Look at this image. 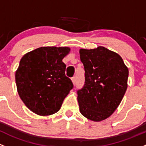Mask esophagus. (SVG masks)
<instances>
[{"mask_svg":"<svg viewBox=\"0 0 146 146\" xmlns=\"http://www.w3.org/2000/svg\"><path fill=\"white\" fill-rule=\"evenodd\" d=\"M72 82H73V85H76V77H73L72 78Z\"/></svg>","mask_w":146,"mask_h":146,"instance_id":"34e87169","label":"esophagus"}]
</instances>
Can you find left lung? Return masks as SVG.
<instances>
[{
    "instance_id": "left-lung-1",
    "label": "left lung",
    "mask_w": 146,
    "mask_h": 146,
    "mask_svg": "<svg viewBox=\"0 0 146 146\" xmlns=\"http://www.w3.org/2000/svg\"><path fill=\"white\" fill-rule=\"evenodd\" d=\"M85 68V85L78 90L80 112L86 118L100 122L117 109L127 89L128 68L117 53L99 46L80 50Z\"/></svg>"
}]
</instances>
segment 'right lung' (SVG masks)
Masks as SVG:
<instances>
[{"label": "right lung", "mask_w": 146, "mask_h": 146, "mask_svg": "<svg viewBox=\"0 0 146 146\" xmlns=\"http://www.w3.org/2000/svg\"><path fill=\"white\" fill-rule=\"evenodd\" d=\"M70 50L67 47H41L21 59L15 73L17 92L26 106L36 114L56 113L73 89L62 61Z\"/></svg>", "instance_id": "1"}]
</instances>
